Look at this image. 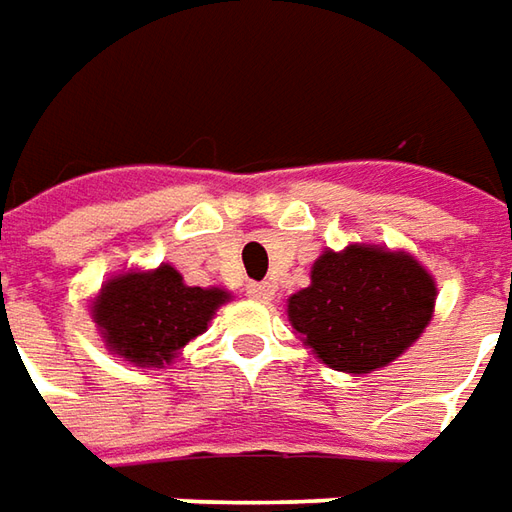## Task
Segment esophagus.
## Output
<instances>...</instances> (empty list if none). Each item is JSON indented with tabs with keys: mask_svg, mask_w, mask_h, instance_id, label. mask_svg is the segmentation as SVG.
<instances>
[{
	"mask_svg": "<svg viewBox=\"0 0 512 512\" xmlns=\"http://www.w3.org/2000/svg\"><path fill=\"white\" fill-rule=\"evenodd\" d=\"M245 290L247 296L256 299V302H270V299H273V285H267V282H250Z\"/></svg>",
	"mask_w": 512,
	"mask_h": 512,
	"instance_id": "obj_1",
	"label": "esophagus"
}]
</instances>
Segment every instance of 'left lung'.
I'll list each match as a JSON object with an SVG mask.
<instances>
[{
  "mask_svg": "<svg viewBox=\"0 0 512 512\" xmlns=\"http://www.w3.org/2000/svg\"><path fill=\"white\" fill-rule=\"evenodd\" d=\"M436 285L404 253L350 245L327 250L310 270V287L287 302L296 333L319 359L344 373L390 364L422 336Z\"/></svg>",
  "mask_w": 512,
  "mask_h": 512,
  "instance_id": "left-lung-1",
  "label": "left lung"
}]
</instances>
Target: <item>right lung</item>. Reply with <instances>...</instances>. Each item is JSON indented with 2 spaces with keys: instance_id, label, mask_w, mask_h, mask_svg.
I'll return each instance as SVG.
<instances>
[{
  "instance_id": "right-lung-1",
  "label": "right lung",
  "mask_w": 512,
  "mask_h": 512,
  "mask_svg": "<svg viewBox=\"0 0 512 512\" xmlns=\"http://www.w3.org/2000/svg\"><path fill=\"white\" fill-rule=\"evenodd\" d=\"M227 299L219 287H187L170 265L110 279L93 307L113 353L133 364L170 362Z\"/></svg>"
}]
</instances>
